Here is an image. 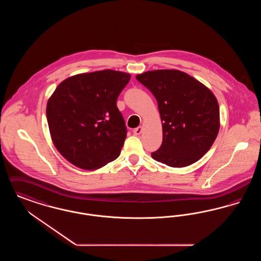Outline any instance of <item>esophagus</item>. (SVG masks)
<instances>
[{"mask_svg":"<svg viewBox=\"0 0 261 261\" xmlns=\"http://www.w3.org/2000/svg\"><path fill=\"white\" fill-rule=\"evenodd\" d=\"M142 131H143V127H142V126H139V127H137V128L134 129L133 132H134L135 135H140V134L142 133Z\"/></svg>","mask_w":261,"mask_h":261,"instance_id":"esophagus-1","label":"esophagus"}]
</instances>
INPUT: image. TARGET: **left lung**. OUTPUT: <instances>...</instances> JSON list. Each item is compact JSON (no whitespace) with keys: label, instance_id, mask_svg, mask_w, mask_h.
Instances as JSON below:
<instances>
[{"label":"left lung","instance_id":"obj_1","mask_svg":"<svg viewBox=\"0 0 261 261\" xmlns=\"http://www.w3.org/2000/svg\"><path fill=\"white\" fill-rule=\"evenodd\" d=\"M158 101L162 144L151 158L171 167H185L211 149L220 127L219 106L213 93L194 77L175 69L137 75Z\"/></svg>","mask_w":261,"mask_h":261}]
</instances>
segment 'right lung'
<instances>
[{
	"mask_svg": "<svg viewBox=\"0 0 261 261\" xmlns=\"http://www.w3.org/2000/svg\"><path fill=\"white\" fill-rule=\"evenodd\" d=\"M131 75L105 69L68 77L47 103L50 137L75 166L95 170L120 154L127 129L116 100Z\"/></svg>",
	"mask_w": 261,
	"mask_h": 261,
	"instance_id": "obj_1",
	"label": "right lung"
}]
</instances>
